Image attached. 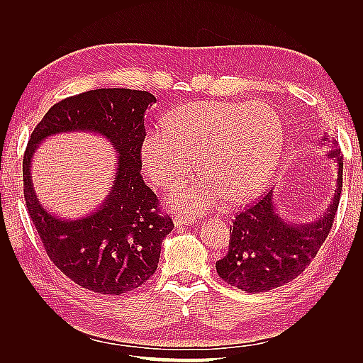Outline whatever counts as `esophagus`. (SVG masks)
<instances>
[{"mask_svg": "<svg viewBox=\"0 0 363 363\" xmlns=\"http://www.w3.org/2000/svg\"><path fill=\"white\" fill-rule=\"evenodd\" d=\"M195 223V219L191 216H175L174 218V224L180 227V225H192Z\"/></svg>", "mask_w": 363, "mask_h": 363, "instance_id": "esophagus-1", "label": "esophagus"}]
</instances>
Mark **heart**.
I'll use <instances>...</instances> for the list:
<instances>
[{
    "label": "heart",
    "instance_id": "heart-1",
    "mask_svg": "<svg viewBox=\"0 0 363 363\" xmlns=\"http://www.w3.org/2000/svg\"><path fill=\"white\" fill-rule=\"evenodd\" d=\"M283 124L265 103L200 101L182 106L145 138L140 152L151 180L171 188L196 159L200 179L175 194V206L204 213L230 201H245L271 180L281 155Z\"/></svg>",
    "mask_w": 363,
    "mask_h": 363
}]
</instances>
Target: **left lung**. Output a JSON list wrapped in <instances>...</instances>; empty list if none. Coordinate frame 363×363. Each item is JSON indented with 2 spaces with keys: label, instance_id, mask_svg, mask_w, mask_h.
Segmentation results:
<instances>
[{
  "label": "left lung",
  "instance_id": "8db88e82",
  "mask_svg": "<svg viewBox=\"0 0 363 363\" xmlns=\"http://www.w3.org/2000/svg\"><path fill=\"white\" fill-rule=\"evenodd\" d=\"M332 142L328 151L337 168V182L332 203L315 221L294 224L283 219L274 204L272 191L236 215L230 227L227 255L216 262V272L224 281L251 294L267 292L292 281L315 259L333 225L342 191L344 157Z\"/></svg>",
  "mask_w": 363,
  "mask_h": 363
}]
</instances>
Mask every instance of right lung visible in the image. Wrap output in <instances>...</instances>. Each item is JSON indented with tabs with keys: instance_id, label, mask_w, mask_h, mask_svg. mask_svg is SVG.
<instances>
[{
	"instance_id": "1",
	"label": "right lung",
	"mask_w": 363,
	"mask_h": 363,
	"mask_svg": "<svg viewBox=\"0 0 363 363\" xmlns=\"http://www.w3.org/2000/svg\"><path fill=\"white\" fill-rule=\"evenodd\" d=\"M147 91L95 89L54 104L33 130L23 162L24 199L48 257L82 288L119 295L145 283L157 269L163 239L174 228L142 179L140 148ZM84 130L106 137L117 151L113 188L95 213L77 220L50 214L37 200L30 160L39 143L59 133Z\"/></svg>"
}]
</instances>
